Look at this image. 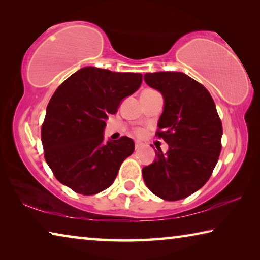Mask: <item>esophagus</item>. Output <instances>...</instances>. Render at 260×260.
<instances>
[{"mask_svg":"<svg viewBox=\"0 0 260 260\" xmlns=\"http://www.w3.org/2000/svg\"><path fill=\"white\" fill-rule=\"evenodd\" d=\"M141 146H142V144H141V142H135V149H136V150H139V149L141 148Z\"/></svg>","mask_w":260,"mask_h":260,"instance_id":"1","label":"esophagus"}]
</instances>
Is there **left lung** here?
Returning <instances> with one entry per match:
<instances>
[{
	"label": "left lung",
	"mask_w": 260,
	"mask_h": 260,
	"mask_svg": "<svg viewBox=\"0 0 260 260\" xmlns=\"http://www.w3.org/2000/svg\"><path fill=\"white\" fill-rule=\"evenodd\" d=\"M143 78L164 99L157 135L169 144L166 153L158 149L152 164L142 169L144 183L165 201L186 199L204 186L217 165L221 120L208 89L183 72Z\"/></svg>",
	"instance_id": "8db88e82"
}]
</instances>
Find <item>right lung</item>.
Masks as SVG:
<instances>
[{
  "instance_id": "right-lung-1",
  "label": "right lung",
  "mask_w": 260,
  "mask_h": 260,
  "mask_svg": "<svg viewBox=\"0 0 260 260\" xmlns=\"http://www.w3.org/2000/svg\"><path fill=\"white\" fill-rule=\"evenodd\" d=\"M141 73L86 67L70 76L48 103L41 140L48 166L60 183L82 195L109 188L134 141H104L109 114L139 89Z\"/></svg>"
}]
</instances>
